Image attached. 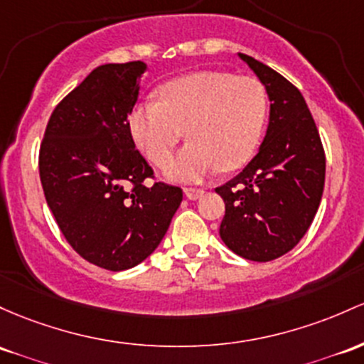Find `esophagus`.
<instances>
[{"label":"esophagus","mask_w":364,"mask_h":364,"mask_svg":"<svg viewBox=\"0 0 364 364\" xmlns=\"http://www.w3.org/2000/svg\"><path fill=\"white\" fill-rule=\"evenodd\" d=\"M185 195L186 198H190V200H197V198H200L203 195V190L200 188H185Z\"/></svg>","instance_id":"34e87169"}]
</instances>
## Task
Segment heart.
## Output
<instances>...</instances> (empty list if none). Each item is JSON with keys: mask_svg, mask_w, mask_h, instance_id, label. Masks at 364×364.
I'll return each instance as SVG.
<instances>
[{"mask_svg": "<svg viewBox=\"0 0 364 364\" xmlns=\"http://www.w3.org/2000/svg\"><path fill=\"white\" fill-rule=\"evenodd\" d=\"M159 102L138 103L129 129L150 162L162 166L181 138L191 141L166 166L171 178L200 181L252 159L267 117V91L252 75L202 70L166 82Z\"/></svg>", "mask_w": 364, "mask_h": 364, "instance_id": "1", "label": "heart"}]
</instances>
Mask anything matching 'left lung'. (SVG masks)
I'll list each match as a JSON object with an SVG mask.
<instances>
[{
  "label": "left lung",
  "instance_id": "1",
  "mask_svg": "<svg viewBox=\"0 0 364 364\" xmlns=\"http://www.w3.org/2000/svg\"><path fill=\"white\" fill-rule=\"evenodd\" d=\"M238 57L266 87L269 124L257 155L215 188L226 205L219 235L240 257L267 262L309 230L325 186V150L301 91L259 60Z\"/></svg>",
  "mask_w": 364,
  "mask_h": 364
}]
</instances>
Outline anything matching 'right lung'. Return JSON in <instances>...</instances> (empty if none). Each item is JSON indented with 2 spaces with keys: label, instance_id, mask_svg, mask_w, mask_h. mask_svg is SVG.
<instances>
[{
  "label": "right lung",
  "instance_id": "obj_1",
  "mask_svg": "<svg viewBox=\"0 0 364 364\" xmlns=\"http://www.w3.org/2000/svg\"><path fill=\"white\" fill-rule=\"evenodd\" d=\"M146 63H105L55 107L39 178L55 221L82 259L109 271L139 264L162 242L183 200L134 146L129 114ZM134 188L127 191V183Z\"/></svg>",
  "mask_w": 364,
  "mask_h": 364
}]
</instances>
